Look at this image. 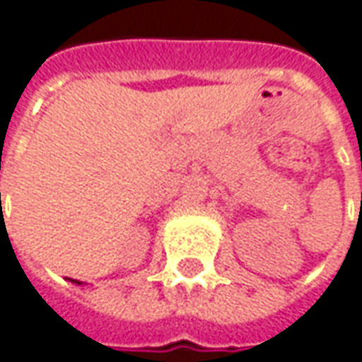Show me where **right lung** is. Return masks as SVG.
<instances>
[{"label": "right lung", "mask_w": 362, "mask_h": 362, "mask_svg": "<svg viewBox=\"0 0 362 362\" xmlns=\"http://www.w3.org/2000/svg\"><path fill=\"white\" fill-rule=\"evenodd\" d=\"M0 197H1V194H0ZM71 281H72V284H78V286H81V281H76V279H71Z\"/></svg>", "instance_id": "1"}]
</instances>
